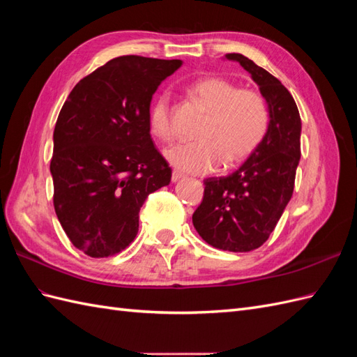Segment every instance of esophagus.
Returning <instances> with one entry per match:
<instances>
[{"label":"esophagus","instance_id":"obj_1","mask_svg":"<svg viewBox=\"0 0 357 357\" xmlns=\"http://www.w3.org/2000/svg\"><path fill=\"white\" fill-rule=\"evenodd\" d=\"M183 177V172H180V171H177V169H174V171H172V174H171V180L172 181H178L180 178Z\"/></svg>","mask_w":357,"mask_h":357}]
</instances>
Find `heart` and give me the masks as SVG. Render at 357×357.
Returning a JSON list of instances; mask_svg holds the SVG:
<instances>
[{"label": "heart", "instance_id": "b5f03b06", "mask_svg": "<svg viewBox=\"0 0 357 357\" xmlns=\"http://www.w3.org/2000/svg\"><path fill=\"white\" fill-rule=\"evenodd\" d=\"M188 92L197 100L207 116L190 143H180L165 152L172 165L189 172L204 174L222 162L231 167L244 160L261 144L268 126L269 109L264 96L219 75L193 80ZM149 126L162 142L174 137L171 96L159 93L149 107Z\"/></svg>", "mask_w": 357, "mask_h": 357}]
</instances>
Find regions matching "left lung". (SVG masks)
Instances as JSON below:
<instances>
[{"label": "left lung", "instance_id": "1", "mask_svg": "<svg viewBox=\"0 0 357 357\" xmlns=\"http://www.w3.org/2000/svg\"><path fill=\"white\" fill-rule=\"evenodd\" d=\"M226 59L240 62L250 73L268 104L269 126L238 169L204 180V198L192 222L205 243L243 253L269 238L294 193L301 158V116L294 96L273 74L240 53H228Z\"/></svg>", "mask_w": 357, "mask_h": 357}]
</instances>
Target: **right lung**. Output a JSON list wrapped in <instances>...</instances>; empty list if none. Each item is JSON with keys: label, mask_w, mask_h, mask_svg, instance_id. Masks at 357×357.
Listing matches in <instances>:
<instances>
[{"label": "right lung", "mask_w": 357, "mask_h": 357, "mask_svg": "<svg viewBox=\"0 0 357 357\" xmlns=\"http://www.w3.org/2000/svg\"><path fill=\"white\" fill-rule=\"evenodd\" d=\"M178 59L119 56L83 77L53 132V205L75 248L113 256L138 232L146 198L169 185L171 168L150 137L149 107Z\"/></svg>", "instance_id": "1"}]
</instances>
